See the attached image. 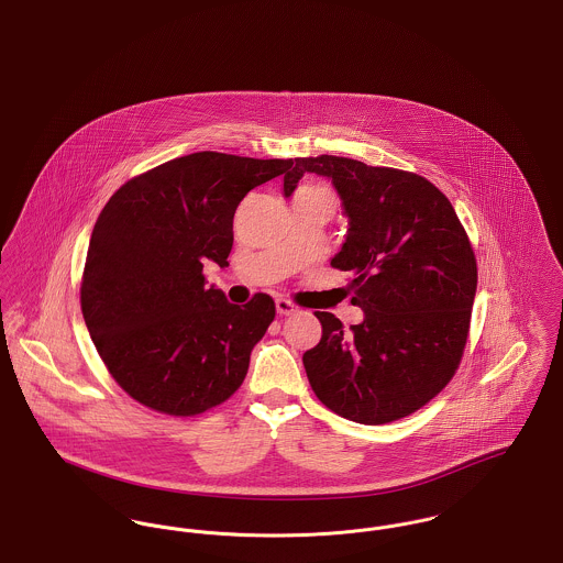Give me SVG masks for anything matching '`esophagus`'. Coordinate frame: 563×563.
<instances>
[{
    "label": "esophagus",
    "instance_id": "obj_1",
    "mask_svg": "<svg viewBox=\"0 0 563 563\" xmlns=\"http://www.w3.org/2000/svg\"><path fill=\"white\" fill-rule=\"evenodd\" d=\"M276 310H278V314H294V312H298V306L291 302V300L278 298L276 300Z\"/></svg>",
    "mask_w": 563,
    "mask_h": 563
}]
</instances>
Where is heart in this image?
Segmentation results:
<instances>
[{
  "label": "heart",
  "instance_id": "obj_1",
  "mask_svg": "<svg viewBox=\"0 0 563 563\" xmlns=\"http://www.w3.org/2000/svg\"><path fill=\"white\" fill-rule=\"evenodd\" d=\"M296 195H312V197H321V199H328L332 206H336V199H334L332 190H330V188H325V186H319V184H308V186H302Z\"/></svg>",
  "mask_w": 563,
  "mask_h": 563
}]
</instances>
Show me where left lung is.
<instances>
[{
  "label": "left lung",
  "instance_id": "1",
  "mask_svg": "<svg viewBox=\"0 0 563 563\" xmlns=\"http://www.w3.org/2000/svg\"><path fill=\"white\" fill-rule=\"evenodd\" d=\"M289 197L303 174L332 177L349 217L332 267L349 272L360 325L314 312L321 341L303 353L317 398L360 424H388L424 407L454 377L470 336L477 265L448 197L422 175L353 158L291 161Z\"/></svg>",
  "mask_w": 563,
  "mask_h": 563
}]
</instances>
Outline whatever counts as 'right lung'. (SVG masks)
Masks as SVG:
<instances>
[{"mask_svg": "<svg viewBox=\"0 0 563 563\" xmlns=\"http://www.w3.org/2000/svg\"><path fill=\"white\" fill-rule=\"evenodd\" d=\"M291 158L197 152L134 175L93 224L81 278L89 336L115 384L147 409L199 416L242 386L276 306L206 287L203 263L229 265L240 201Z\"/></svg>", "mask_w": 563, "mask_h": 563, "instance_id": "1", "label": "right lung"}]
</instances>
